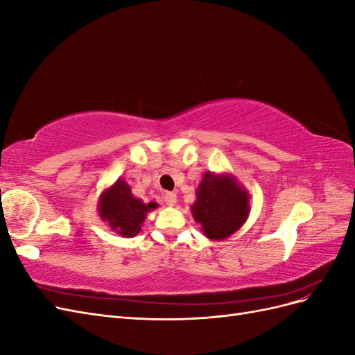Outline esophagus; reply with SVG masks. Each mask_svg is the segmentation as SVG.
<instances>
[{
  "mask_svg": "<svg viewBox=\"0 0 355 355\" xmlns=\"http://www.w3.org/2000/svg\"><path fill=\"white\" fill-rule=\"evenodd\" d=\"M176 200H178V198H176L175 192H166V194H164V201H166L167 206H175Z\"/></svg>",
  "mask_w": 355,
  "mask_h": 355,
  "instance_id": "34e87169",
  "label": "esophagus"
}]
</instances>
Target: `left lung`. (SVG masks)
<instances>
[{"mask_svg":"<svg viewBox=\"0 0 355 355\" xmlns=\"http://www.w3.org/2000/svg\"><path fill=\"white\" fill-rule=\"evenodd\" d=\"M194 219L211 240H223L249 216V196L231 176L206 173L192 206Z\"/></svg>","mask_w":355,"mask_h":355,"instance_id":"obj_1","label":"left lung"}]
</instances>
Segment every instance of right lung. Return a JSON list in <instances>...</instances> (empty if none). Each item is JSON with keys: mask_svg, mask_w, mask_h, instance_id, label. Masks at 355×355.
<instances>
[{"mask_svg": "<svg viewBox=\"0 0 355 355\" xmlns=\"http://www.w3.org/2000/svg\"><path fill=\"white\" fill-rule=\"evenodd\" d=\"M157 207L155 202L145 204L132 196V189L124 180L118 179L115 185L105 191L101 198L99 211L103 220L123 237H135L149 210Z\"/></svg>", "mask_w": 355, "mask_h": 355, "instance_id": "1", "label": "right lung"}]
</instances>
